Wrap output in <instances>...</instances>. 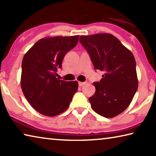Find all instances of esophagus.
<instances>
[{"label": "esophagus", "instance_id": "34e87169", "mask_svg": "<svg viewBox=\"0 0 156 156\" xmlns=\"http://www.w3.org/2000/svg\"><path fill=\"white\" fill-rule=\"evenodd\" d=\"M86 83H87L86 82H78V85L80 87H82V86L84 85V84H85Z\"/></svg>", "mask_w": 156, "mask_h": 156}]
</instances>
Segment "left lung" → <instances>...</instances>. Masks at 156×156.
Masks as SVG:
<instances>
[{
	"label": "left lung",
	"mask_w": 156,
	"mask_h": 156,
	"mask_svg": "<svg viewBox=\"0 0 156 156\" xmlns=\"http://www.w3.org/2000/svg\"><path fill=\"white\" fill-rule=\"evenodd\" d=\"M80 42L95 69L105 73L100 82L93 83L96 92L89 98L91 107L105 118L119 115L129 107L138 89L135 58L112 34L81 36Z\"/></svg>",
	"instance_id": "8db88e82"
}]
</instances>
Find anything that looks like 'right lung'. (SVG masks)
Segmentation results:
<instances>
[{
    "instance_id": "1",
    "label": "right lung",
    "mask_w": 156,
    "mask_h": 156,
    "mask_svg": "<svg viewBox=\"0 0 156 156\" xmlns=\"http://www.w3.org/2000/svg\"><path fill=\"white\" fill-rule=\"evenodd\" d=\"M78 38V35L46 37L37 41L23 57L21 88L31 107L41 114L53 117L64 112L78 91L77 81L59 80L56 72Z\"/></svg>"
}]
</instances>
